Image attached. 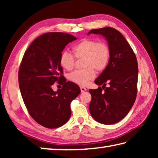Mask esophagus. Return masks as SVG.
Masks as SVG:
<instances>
[{"label": "esophagus", "instance_id": "34e87169", "mask_svg": "<svg viewBox=\"0 0 158 158\" xmlns=\"http://www.w3.org/2000/svg\"><path fill=\"white\" fill-rule=\"evenodd\" d=\"M80 89H81V93H83V92H85V90H86V89H85V87H84V86H81L80 87Z\"/></svg>", "mask_w": 158, "mask_h": 158}]
</instances>
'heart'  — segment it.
<instances>
[{"label":"heart","instance_id":"1","mask_svg":"<svg viewBox=\"0 0 158 158\" xmlns=\"http://www.w3.org/2000/svg\"><path fill=\"white\" fill-rule=\"evenodd\" d=\"M74 56L84 58V69L75 70L69 74L68 78L76 84L86 85L95 77V70L103 71L107 67L110 59V49L104 42L93 39H84L73 47ZM67 51L61 53L60 65L66 70L73 69L75 65V58Z\"/></svg>","mask_w":158,"mask_h":158}]
</instances>
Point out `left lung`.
Returning <instances> with one entry per match:
<instances>
[{
  "label": "left lung",
  "instance_id": "obj_1",
  "mask_svg": "<svg viewBox=\"0 0 158 158\" xmlns=\"http://www.w3.org/2000/svg\"><path fill=\"white\" fill-rule=\"evenodd\" d=\"M91 33L103 36L107 41L110 59L107 67L95 81L96 84L102 86L89 90L92 96L90 113L100 123L114 124L125 117L135 102L138 80L137 58L129 43L116 29H93L88 35Z\"/></svg>",
  "mask_w": 158,
  "mask_h": 158
}]
</instances>
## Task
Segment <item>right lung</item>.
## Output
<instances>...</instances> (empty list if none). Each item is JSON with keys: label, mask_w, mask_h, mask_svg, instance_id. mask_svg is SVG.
Returning <instances> with one entry per match:
<instances>
[{"label": "right lung", "mask_w": 158, "mask_h": 158, "mask_svg": "<svg viewBox=\"0 0 158 158\" xmlns=\"http://www.w3.org/2000/svg\"><path fill=\"white\" fill-rule=\"evenodd\" d=\"M76 40L60 32L44 33L32 42L23 55L19 70L21 94L31 117L45 127L52 129L66 123L71 116V102L81 93L76 84L65 81L60 65L63 49ZM56 81L63 87L53 92Z\"/></svg>", "instance_id": "right-lung-1"}]
</instances>
